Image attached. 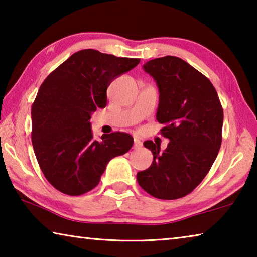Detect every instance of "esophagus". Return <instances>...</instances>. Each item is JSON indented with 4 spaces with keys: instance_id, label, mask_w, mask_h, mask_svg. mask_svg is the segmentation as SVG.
Returning <instances> with one entry per match:
<instances>
[{
    "instance_id": "obj_1",
    "label": "esophagus",
    "mask_w": 257,
    "mask_h": 257,
    "mask_svg": "<svg viewBox=\"0 0 257 257\" xmlns=\"http://www.w3.org/2000/svg\"><path fill=\"white\" fill-rule=\"evenodd\" d=\"M142 146H143V143L139 141V139L135 138V141H134V149L135 150H139V149H142Z\"/></svg>"
}]
</instances>
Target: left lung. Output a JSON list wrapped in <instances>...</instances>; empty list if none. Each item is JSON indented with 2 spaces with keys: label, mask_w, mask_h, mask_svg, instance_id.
Returning <instances> with one entry per match:
<instances>
[{
  "label": "left lung",
  "mask_w": 257,
  "mask_h": 257,
  "mask_svg": "<svg viewBox=\"0 0 257 257\" xmlns=\"http://www.w3.org/2000/svg\"><path fill=\"white\" fill-rule=\"evenodd\" d=\"M143 69L158 85L156 120L170 142L163 152L152 141L144 142L153 162L137 173V181L156 198L184 197L201 184L219 153L222 106L212 82L180 58L151 60Z\"/></svg>",
  "instance_id": "8db88e82"
}]
</instances>
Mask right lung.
Segmentation results:
<instances>
[{"mask_svg":"<svg viewBox=\"0 0 257 257\" xmlns=\"http://www.w3.org/2000/svg\"><path fill=\"white\" fill-rule=\"evenodd\" d=\"M96 50H81L43 81L32 106V142L47 181L55 189L78 196L98 185L110 160L132 149L127 133L93 138L90 118L106 106L111 82L139 63Z\"/></svg>","mask_w":257,"mask_h":257,"instance_id":"obj_1","label":"right lung"}]
</instances>
